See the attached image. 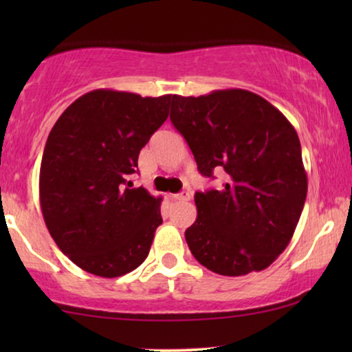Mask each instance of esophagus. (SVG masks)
Segmentation results:
<instances>
[{"mask_svg": "<svg viewBox=\"0 0 352 352\" xmlns=\"http://www.w3.org/2000/svg\"><path fill=\"white\" fill-rule=\"evenodd\" d=\"M173 199L177 200V201H187V200H190V194H189V192H181V194L173 195Z\"/></svg>", "mask_w": 352, "mask_h": 352, "instance_id": "34e87169", "label": "esophagus"}]
</instances>
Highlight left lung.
Returning a JSON list of instances; mask_svg holds the SVG:
<instances>
[{"label":"left lung","instance_id":"1","mask_svg":"<svg viewBox=\"0 0 352 352\" xmlns=\"http://www.w3.org/2000/svg\"><path fill=\"white\" fill-rule=\"evenodd\" d=\"M171 123L199 171H226L219 190L197 192L186 242L201 266L237 277L271 266L287 248L307 194L301 144L280 110L247 89L173 96Z\"/></svg>","mask_w":352,"mask_h":352}]
</instances>
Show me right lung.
<instances>
[{"label":"right lung","instance_id":"right-lung-1","mask_svg":"<svg viewBox=\"0 0 352 352\" xmlns=\"http://www.w3.org/2000/svg\"><path fill=\"white\" fill-rule=\"evenodd\" d=\"M173 96L89 91L64 110L40 168V205L60 252L94 276L141 266L162 224V197L128 181L141 148L170 113Z\"/></svg>","mask_w":352,"mask_h":352}]
</instances>
